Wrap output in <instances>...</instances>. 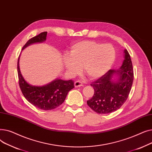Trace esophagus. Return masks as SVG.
Here are the masks:
<instances>
[{
  "label": "esophagus",
  "mask_w": 152,
  "mask_h": 152,
  "mask_svg": "<svg viewBox=\"0 0 152 152\" xmlns=\"http://www.w3.org/2000/svg\"><path fill=\"white\" fill-rule=\"evenodd\" d=\"M75 87H79L83 86V83L80 81H77L75 82Z\"/></svg>",
  "instance_id": "esophagus-1"
}]
</instances>
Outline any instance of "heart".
Masks as SVG:
<instances>
[{
    "label": "heart",
    "instance_id": "heart-1",
    "mask_svg": "<svg viewBox=\"0 0 152 152\" xmlns=\"http://www.w3.org/2000/svg\"><path fill=\"white\" fill-rule=\"evenodd\" d=\"M115 58L116 52L112 45L81 41L71 46L69 55L64 58L63 63L71 75L79 73L83 66L84 73L89 78L95 79L107 73Z\"/></svg>",
    "mask_w": 152,
    "mask_h": 152
}]
</instances>
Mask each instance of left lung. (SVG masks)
<instances>
[{
  "label": "left lung",
  "instance_id": "8db88e82",
  "mask_svg": "<svg viewBox=\"0 0 152 152\" xmlns=\"http://www.w3.org/2000/svg\"><path fill=\"white\" fill-rule=\"evenodd\" d=\"M124 53V60L119 69L117 71L110 69L91 84L94 94L87 103L99 114H108L116 111L129 96L134 80V71L129 52L125 49ZM115 74L119 76L116 82L112 79Z\"/></svg>",
  "mask_w": 152,
  "mask_h": 152
}]
</instances>
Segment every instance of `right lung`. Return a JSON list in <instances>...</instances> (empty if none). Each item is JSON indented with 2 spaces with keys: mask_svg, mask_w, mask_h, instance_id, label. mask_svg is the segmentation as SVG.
Wrapping results in <instances>:
<instances>
[{
  "mask_svg": "<svg viewBox=\"0 0 152 152\" xmlns=\"http://www.w3.org/2000/svg\"><path fill=\"white\" fill-rule=\"evenodd\" d=\"M47 32H43L32 37L23 46V49L31 44L44 42ZM18 60L17 70L20 89L26 99L34 107L43 110H51L61 105L68 92L73 89L74 82L72 80L63 81L57 79L43 86H35L28 84L23 77Z\"/></svg>",
  "mask_w": 152,
  "mask_h": 152,
  "instance_id": "right-lung-1",
  "label": "right lung"
}]
</instances>
